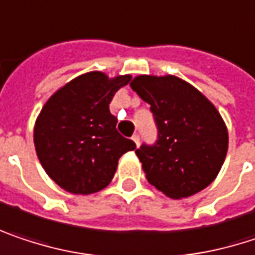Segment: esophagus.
Returning a JSON list of instances; mask_svg holds the SVG:
<instances>
[{"label": "esophagus", "mask_w": 255, "mask_h": 255, "mask_svg": "<svg viewBox=\"0 0 255 255\" xmlns=\"http://www.w3.org/2000/svg\"><path fill=\"white\" fill-rule=\"evenodd\" d=\"M131 138H132V141L135 143V146L138 147V146H140V135H138V134H134Z\"/></svg>", "instance_id": "obj_1"}]
</instances>
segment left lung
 I'll return each mask as SVG.
<instances>
[{
  "label": "left lung",
  "instance_id": "obj_1",
  "mask_svg": "<svg viewBox=\"0 0 255 255\" xmlns=\"http://www.w3.org/2000/svg\"><path fill=\"white\" fill-rule=\"evenodd\" d=\"M131 89L150 105L157 141L135 150L147 181L165 196L185 198L209 187L228 151V128L200 90L175 76H137Z\"/></svg>",
  "mask_w": 255,
  "mask_h": 255
}]
</instances>
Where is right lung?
Here are the masks:
<instances>
[{"label": "right lung", "instance_id": "right-lung-1", "mask_svg": "<svg viewBox=\"0 0 255 255\" xmlns=\"http://www.w3.org/2000/svg\"><path fill=\"white\" fill-rule=\"evenodd\" d=\"M131 76L90 71L68 81L43 105L33 129L37 159L48 176L71 194L87 196L108 187L120 157L135 149L117 131L109 112L114 95Z\"/></svg>", "mask_w": 255, "mask_h": 255}]
</instances>
